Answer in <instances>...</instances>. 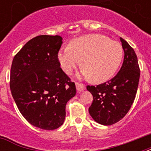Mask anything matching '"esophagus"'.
Returning <instances> with one entry per match:
<instances>
[{
	"mask_svg": "<svg viewBox=\"0 0 151 151\" xmlns=\"http://www.w3.org/2000/svg\"><path fill=\"white\" fill-rule=\"evenodd\" d=\"M76 88H77L78 92H81V91L85 89V85L81 84V83L76 82Z\"/></svg>",
	"mask_w": 151,
	"mask_h": 151,
	"instance_id": "1",
	"label": "esophagus"
}]
</instances>
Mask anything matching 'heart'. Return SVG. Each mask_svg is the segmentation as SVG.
I'll list each match as a JSON object with an SVG mask.
<instances>
[{
  "label": "heart",
  "instance_id": "b5f03b06",
  "mask_svg": "<svg viewBox=\"0 0 151 151\" xmlns=\"http://www.w3.org/2000/svg\"><path fill=\"white\" fill-rule=\"evenodd\" d=\"M123 58V48L116 41L100 34H87L73 39L69 47L58 54L59 63L66 73L80 66L85 77L95 83L110 80L119 68Z\"/></svg>",
  "mask_w": 151,
  "mask_h": 151
}]
</instances>
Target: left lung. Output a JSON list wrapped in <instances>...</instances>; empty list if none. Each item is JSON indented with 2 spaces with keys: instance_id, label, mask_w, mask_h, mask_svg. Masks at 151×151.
<instances>
[{
  "instance_id": "1",
  "label": "left lung",
  "mask_w": 151,
  "mask_h": 151,
  "mask_svg": "<svg viewBox=\"0 0 151 151\" xmlns=\"http://www.w3.org/2000/svg\"><path fill=\"white\" fill-rule=\"evenodd\" d=\"M124 49L122 68L114 78L101 85H88L93 101L88 108L90 115L99 124L111 125L126 115L136 98L140 70L134 49L121 37Z\"/></svg>"
}]
</instances>
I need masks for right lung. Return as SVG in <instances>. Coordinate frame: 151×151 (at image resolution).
<instances>
[{
	"instance_id": "add662e5",
	"label": "right lung",
	"mask_w": 151,
	"mask_h": 151,
	"mask_svg": "<svg viewBox=\"0 0 151 151\" xmlns=\"http://www.w3.org/2000/svg\"><path fill=\"white\" fill-rule=\"evenodd\" d=\"M60 36L40 35L15 55L10 73V89L27 122L45 130L63 124L66 103L76 95L75 84L60 67Z\"/></svg>"
}]
</instances>
